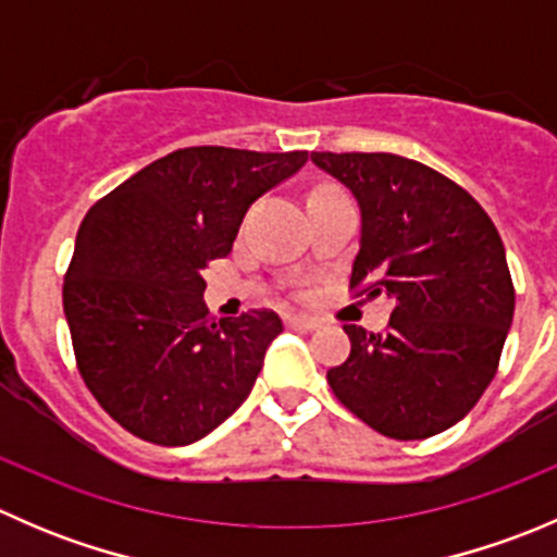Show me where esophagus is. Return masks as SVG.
Returning a JSON list of instances; mask_svg holds the SVG:
<instances>
[{
	"label": "esophagus",
	"instance_id": "1",
	"mask_svg": "<svg viewBox=\"0 0 557 557\" xmlns=\"http://www.w3.org/2000/svg\"><path fill=\"white\" fill-rule=\"evenodd\" d=\"M285 323L290 325V329H301V331H314L320 325L318 318H310V314H285Z\"/></svg>",
	"mask_w": 557,
	"mask_h": 557
}]
</instances>
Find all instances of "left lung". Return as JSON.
<instances>
[{
  "label": "left lung",
  "instance_id": "8db88e82",
  "mask_svg": "<svg viewBox=\"0 0 557 557\" xmlns=\"http://www.w3.org/2000/svg\"><path fill=\"white\" fill-rule=\"evenodd\" d=\"M361 210L350 288L393 301L383 334L345 325L350 358L334 396L391 440H425L469 414L491 385L515 314L507 252L487 212L420 161L312 153Z\"/></svg>",
  "mask_w": 557,
  "mask_h": 557
}]
</instances>
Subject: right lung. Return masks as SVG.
Listing matches in <instances>:
<instances>
[{"label": "right lung", "instance_id": "add662e5", "mask_svg": "<svg viewBox=\"0 0 557 557\" xmlns=\"http://www.w3.org/2000/svg\"><path fill=\"white\" fill-rule=\"evenodd\" d=\"M305 164L307 150L183 148L83 218L64 277L72 347L88 391L134 436L190 445L250 396L283 320H215L201 272L232 252L252 201Z\"/></svg>", "mask_w": 557, "mask_h": 557}]
</instances>
